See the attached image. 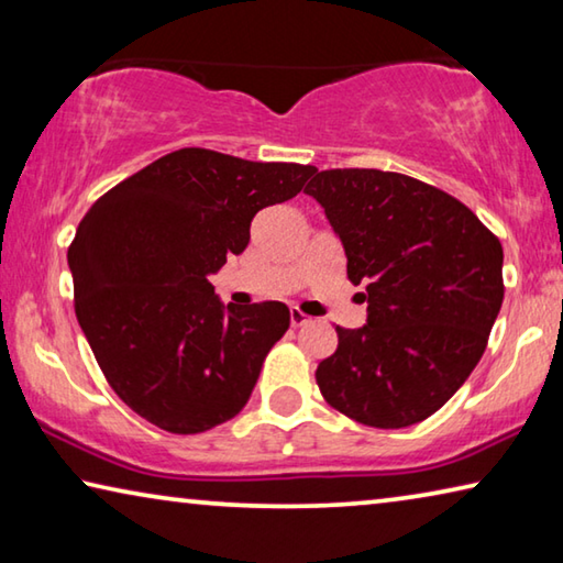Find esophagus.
Listing matches in <instances>:
<instances>
[{"mask_svg":"<svg viewBox=\"0 0 563 563\" xmlns=\"http://www.w3.org/2000/svg\"><path fill=\"white\" fill-rule=\"evenodd\" d=\"M305 322H310V318H308V316H305V312H302V310H298V308H295V310H290V325H292V328H302V325H305Z\"/></svg>","mask_w":563,"mask_h":563,"instance_id":"esophagus-1","label":"esophagus"}]
</instances>
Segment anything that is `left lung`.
<instances>
[{"label": "left lung", "instance_id": "1", "mask_svg": "<svg viewBox=\"0 0 563 563\" xmlns=\"http://www.w3.org/2000/svg\"><path fill=\"white\" fill-rule=\"evenodd\" d=\"M305 194L325 208L367 302V325L335 328L316 373L322 397L377 430L422 422L487 347L504 300L499 238L454 196L393 170L316 168Z\"/></svg>", "mask_w": 563, "mask_h": 563}]
</instances>
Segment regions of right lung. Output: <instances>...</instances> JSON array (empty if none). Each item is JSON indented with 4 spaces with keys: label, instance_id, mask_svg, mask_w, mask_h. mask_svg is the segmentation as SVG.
<instances>
[{
    "label": "right lung",
    "instance_id": "right-lung-1",
    "mask_svg": "<svg viewBox=\"0 0 563 563\" xmlns=\"http://www.w3.org/2000/svg\"><path fill=\"white\" fill-rule=\"evenodd\" d=\"M316 166L180 148L103 194L69 245L76 320L113 393L174 434L245 407L290 328L278 300L235 308L208 275L251 241L253 216L298 196Z\"/></svg>",
    "mask_w": 563,
    "mask_h": 563
}]
</instances>
